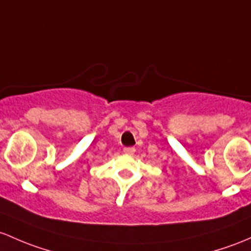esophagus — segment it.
Segmentation results:
<instances>
[{
    "instance_id": "obj_1",
    "label": "esophagus",
    "mask_w": 251,
    "mask_h": 251,
    "mask_svg": "<svg viewBox=\"0 0 251 251\" xmlns=\"http://www.w3.org/2000/svg\"><path fill=\"white\" fill-rule=\"evenodd\" d=\"M134 151H136V149H134L133 147H126V148H124V152H125V154L132 155Z\"/></svg>"
}]
</instances>
